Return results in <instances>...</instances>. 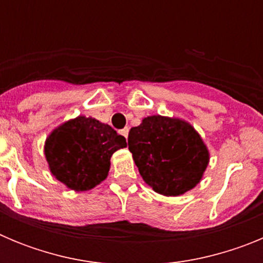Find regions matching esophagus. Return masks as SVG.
Masks as SVG:
<instances>
[{"label":"esophagus","instance_id":"1","mask_svg":"<svg viewBox=\"0 0 263 263\" xmlns=\"http://www.w3.org/2000/svg\"><path fill=\"white\" fill-rule=\"evenodd\" d=\"M121 134L127 139V136H129V127H125V129L121 130Z\"/></svg>","mask_w":263,"mask_h":263}]
</instances>
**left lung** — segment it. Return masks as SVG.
<instances>
[{
    "label": "left lung",
    "mask_w": 263,
    "mask_h": 263,
    "mask_svg": "<svg viewBox=\"0 0 263 263\" xmlns=\"http://www.w3.org/2000/svg\"><path fill=\"white\" fill-rule=\"evenodd\" d=\"M129 150L143 182L163 196H180L203 179L210 150L188 121L147 116L130 129Z\"/></svg>",
    "instance_id": "left-lung-1"
}]
</instances>
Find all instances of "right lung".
Instances as JSON below:
<instances>
[{
  "mask_svg": "<svg viewBox=\"0 0 263 263\" xmlns=\"http://www.w3.org/2000/svg\"><path fill=\"white\" fill-rule=\"evenodd\" d=\"M126 147V139L108 124L78 116L51 130L43 153L52 176L75 192L89 191L104 182L110 158Z\"/></svg>",
  "mask_w": 263,
  "mask_h": 263,
  "instance_id": "right-lung-1",
  "label": "right lung"
}]
</instances>
